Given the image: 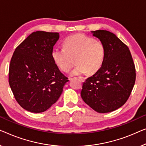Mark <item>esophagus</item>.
<instances>
[{"instance_id":"obj_1","label":"esophagus","mask_w":146,"mask_h":146,"mask_svg":"<svg viewBox=\"0 0 146 146\" xmlns=\"http://www.w3.org/2000/svg\"><path fill=\"white\" fill-rule=\"evenodd\" d=\"M79 79L81 80V81H84V80H85V78L84 77H79Z\"/></svg>"}]
</instances>
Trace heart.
Wrapping results in <instances>:
<instances>
[{
    "label": "heart",
    "instance_id": "obj_1",
    "mask_svg": "<svg viewBox=\"0 0 146 146\" xmlns=\"http://www.w3.org/2000/svg\"><path fill=\"white\" fill-rule=\"evenodd\" d=\"M63 46L64 48L52 49V60L60 70L68 72L75 64V58L77 65L71 71V75L97 72L105 60L106 48L104 42L84 34L67 36L63 41Z\"/></svg>",
    "mask_w": 146,
    "mask_h": 146
}]
</instances>
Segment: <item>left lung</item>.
Wrapping results in <instances>:
<instances>
[{"instance_id":"8db88e82","label":"left lung","mask_w":146,"mask_h":146,"mask_svg":"<svg viewBox=\"0 0 146 146\" xmlns=\"http://www.w3.org/2000/svg\"><path fill=\"white\" fill-rule=\"evenodd\" d=\"M106 46L100 69L83 82L82 100L96 111L105 113L121 108L129 99L136 80V69L129 48L113 33L92 31Z\"/></svg>"}]
</instances>
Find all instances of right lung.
<instances>
[{"mask_svg": "<svg viewBox=\"0 0 146 146\" xmlns=\"http://www.w3.org/2000/svg\"><path fill=\"white\" fill-rule=\"evenodd\" d=\"M58 33L33 32L17 46L9 67L8 82L21 108L42 113L56 103L68 78L52 60Z\"/></svg>", "mask_w": 146, "mask_h": 146, "instance_id": "obj_1", "label": "right lung"}]
</instances>
